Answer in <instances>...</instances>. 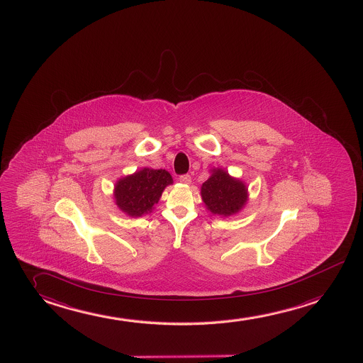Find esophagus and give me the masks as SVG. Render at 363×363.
<instances>
[{"label":"esophagus","instance_id":"34e87169","mask_svg":"<svg viewBox=\"0 0 363 363\" xmlns=\"http://www.w3.org/2000/svg\"><path fill=\"white\" fill-rule=\"evenodd\" d=\"M179 180H180V183H183V184L189 185L190 183H191V177L188 175V174H185V175H180Z\"/></svg>","mask_w":363,"mask_h":363}]
</instances>
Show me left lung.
Wrapping results in <instances>:
<instances>
[{
  "mask_svg": "<svg viewBox=\"0 0 363 363\" xmlns=\"http://www.w3.org/2000/svg\"><path fill=\"white\" fill-rule=\"evenodd\" d=\"M210 173L200 191L206 209L225 218L240 213L249 200L245 183L231 177L225 169H211Z\"/></svg>",
  "mask_w": 363,
  "mask_h": 363,
  "instance_id": "left-lung-1",
  "label": "left lung"
}]
</instances>
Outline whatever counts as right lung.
Returning <instances> with one entry per match:
<instances>
[{
    "label": "right lung",
    "instance_id": "add662e5",
    "mask_svg": "<svg viewBox=\"0 0 363 363\" xmlns=\"http://www.w3.org/2000/svg\"><path fill=\"white\" fill-rule=\"evenodd\" d=\"M173 184L165 169L142 168L135 173L118 179L113 196L119 210L130 218L152 213L164 189Z\"/></svg>",
    "mask_w": 363,
    "mask_h": 363
}]
</instances>
